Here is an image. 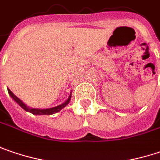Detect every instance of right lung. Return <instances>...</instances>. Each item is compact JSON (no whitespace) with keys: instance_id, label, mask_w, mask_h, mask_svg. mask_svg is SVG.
<instances>
[{"instance_id":"1","label":"right lung","mask_w":160,"mask_h":160,"mask_svg":"<svg viewBox=\"0 0 160 160\" xmlns=\"http://www.w3.org/2000/svg\"><path fill=\"white\" fill-rule=\"evenodd\" d=\"M8 92H9V94H10V96H11V98H12L14 100L16 101L18 104L21 108L24 109L25 111L29 112V113H31V114H33V115H53V114H55V113H57V112H59V111H61V110H62L63 108H65L67 105L69 104V102L71 101V97H72V95H70V97L68 98V99H67L64 103H62V105H60V106H57V107H54V108H47V109H38V108H28V106H26L24 103L20 100L18 97H16L14 94L12 93L10 89H8Z\"/></svg>"}]
</instances>
